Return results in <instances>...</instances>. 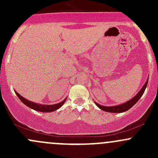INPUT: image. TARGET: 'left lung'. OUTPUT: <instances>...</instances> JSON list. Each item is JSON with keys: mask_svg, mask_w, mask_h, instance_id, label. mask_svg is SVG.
Returning <instances> with one entry per match:
<instances>
[{"mask_svg": "<svg viewBox=\"0 0 158 158\" xmlns=\"http://www.w3.org/2000/svg\"><path fill=\"white\" fill-rule=\"evenodd\" d=\"M148 82V78L147 81H146V82L144 83V85H143V87L141 89V90L136 94V95H135L131 99H130L129 101L123 103V104L118 105V106H102V105L98 104V103L95 102V105H96L100 109L103 110V111H107V112L122 113V112H124V111H128V110L130 109L132 106H135V105L138 102V100L140 99V98L142 96L144 91H145L146 87H147Z\"/></svg>", "mask_w": 158, "mask_h": 158, "instance_id": "left-lung-1", "label": "left lung"}]
</instances>
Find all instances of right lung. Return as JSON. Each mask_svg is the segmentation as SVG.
Masks as SVG:
<instances>
[{
    "label": "right lung",
    "mask_w": 158,
    "mask_h": 158,
    "mask_svg": "<svg viewBox=\"0 0 158 158\" xmlns=\"http://www.w3.org/2000/svg\"><path fill=\"white\" fill-rule=\"evenodd\" d=\"M16 95H17L19 98H20V101L23 103L24 105H26L27 107L30 108L32 109H34L36 111H41V112H51V111H56V110L59 109L66 102V98H65L63 101H62L61 102L57 103V104H54V105H42V104H38V103L36 102H33L29 101V100L26 99L25 98H23V96L20 95L17 92L15 91Z\"/></svg>",
    "instance_id": "right-lung-1"
}]
</instances>
